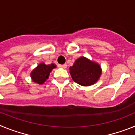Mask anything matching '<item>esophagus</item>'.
Instances as JSON below:
<instances>
[{
	"instance_id": "obj_1",
	"label": "esophagus",
	"mask_w": 135,
	"mask_h": 135,
	"mask_svg": "<svg viewBox=\"0 0 135 135\" xmlns=\"http://www.w3.org/2000/svg\"><path fill=\"white\" fill-rule=\"evenodd\" d=\"M58 66L61 68H67V65L66 64H63V65H58Z\"/></svg>"
}]
</instances>
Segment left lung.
Segmentation results:
<instances>
[{
	"mask_svg": "<svg viewBox=\"0 0 135 135\" xmlns=\"http://www.w3.org/2000/svg\"><path fill=\"white\" fill-rule=\"evenodd\" d=\"M70 73L75 82L83 86H89L99 80L102 69L98 63L82 56L70 67Z\"/></svg>",
	"mask_w": 135,
	"mask_h": 135,
	"instance_id": "8db88e82",
	"label": "left lung"
}]
</instances>
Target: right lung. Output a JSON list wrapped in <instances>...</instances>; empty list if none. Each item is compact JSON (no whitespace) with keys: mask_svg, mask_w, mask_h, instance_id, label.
Returning <instances> with one entry per match:
<instances>
[{"mask_svg":"<svg viewBox=\"0 0 135 135\" xmlns=\"http://www.w3.org/2000/svg\"><path fill=\"white\" fill-rule=\"evenodd\" d=\"M56 68L57 65L55 64L46 65L45 63H40L30 73L32 81L38 84H43L49 78L52 70Z\"/></svg>","mask_w":135,"mask_h":135,"instance_id":"right-lung-1","label":"right lung"}]
</instances>
